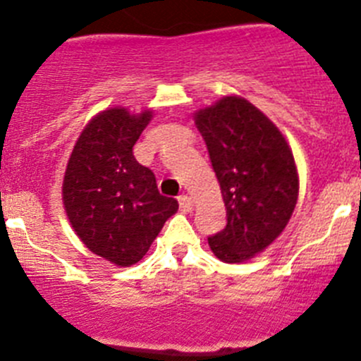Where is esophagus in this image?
Masks as SVG:
<instances>
[{"mask_svg": "<svg viewBox=\"0 0 361 361\" xmlns=\"http://www.w3.org/2000/svg\"><path fill=\"white\" fill-rule=\"evenodd\" d=\"M178 202H180L181 211H190L192 206H194V202H192V199L188 197V195H180V197H178Z\"/></svg>", "mask_w": 361, "mask_h": 361, "instance_id": "34e87169", "label": "esophagus"}]
</instances>
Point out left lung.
Wrapping results in <instances>:
<instances>
[{
    "label": "left lung",
    "instance_id": "left-lung-1",
    "mask_svg": "<svg viewBox=\"0 0 361 361\" xmlns=\"http://www.w3.org/2000/svg\"><path fill=\"white\" fill-rule=\"evenodd\" d=\"M220 183L227 225L209 235L214 257L239 264L283 232L298 197L293 154L278 127L243 97L228 96L195 113Z\"/></svg>",
    "mask_w": 361,
    "mask_h": 361
}]
</instances>
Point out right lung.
Instances as JSON below:
<instances>
[{
	"label": "right lung",
	"mask_w": 361,
	"mask_h": 361,
	"mask_svg": "<svg viewBox=\"0 0 361 361\" xmlns=\"http://www.w3.org/2000/svg\"><path fill=\"white\" fill-rule=\"evenodd\" d=\"M152 111L111 108L94 116L69 157L63 202L76 235L92 253L129 267L147 255L178 201L159 192L155 174L133 148Z\"/></svg>",
	"instance_id": "obj_1"
}]
</instances>
